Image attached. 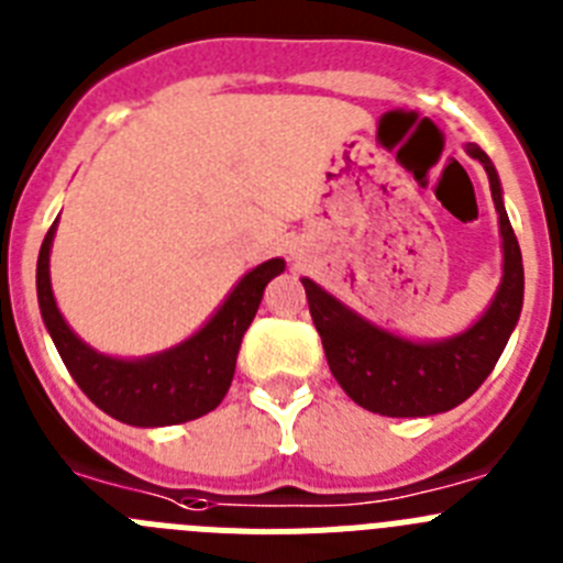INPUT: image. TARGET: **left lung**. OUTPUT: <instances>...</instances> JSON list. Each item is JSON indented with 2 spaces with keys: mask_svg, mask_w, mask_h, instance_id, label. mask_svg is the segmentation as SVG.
<instances>
[{
  "mask_svg": "<svg viewBox=\"0 0 563 563\" xmlns=\"http://www.w3.org/2000/svg\"><path fill=\"white\" fill-rule=\"evenodd\" d=\"M468 154L488 170L490 196L499 212L503 232L505 275L488 311L465 333L445 342H407L401 336L369 325L367 319L344 308L322 291L313 280L302 277L311 319L322 336L328 367L339 387L351 395L358 407L387 418H423L454 409L490 376L503 356L510 331L519 322L525 297V269L516 232L503 205V187L479 145H468Z\"/></svg>",
  "mask_w": 563,
  "mask_h": 563,
  "instance_id": "8db88e82",
  "label": "left lung"
}]
</instances>
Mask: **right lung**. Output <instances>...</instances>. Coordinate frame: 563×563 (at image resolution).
I'll return each instance as SVG.
<instances>
[{
    "instance_id": "obj_1",
    "label": "right lung",
    "mask_w": 563,
    "mask_h": 563,
    "mask_svg": "<svg viewBox=\"0 0 563 563\" xmlns=\"http://www.w3.org/2000/svg\"><path fill=\"white\" fill-rule=\"evenodd\" d=\"M55 224L58 221H53L38 252V269H35L38 306L69 376L84 389L86 398L106 415L131 427H174L219 407L235 376L241 339L255 319L263 288L286 269V263L275 257L244 275L219 313L179 347L140 362H123L86 347L69 331L55 306L49 288V246H53Z\"/></svg>"
}]
</instances>
